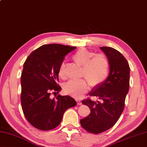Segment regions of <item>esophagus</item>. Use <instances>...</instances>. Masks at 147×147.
Here are the masks:
<instances>
[{
	"label": "esophagus",
	"instance_id": "34e87169",
	"mask_svg": "<svg viewBox=\"0 0 147 147\" xmlns=\"http://www.w3.org/2000/svg\"><path fill=\"white\" fill-rule=\"evenodd\" d=\"M77 103L79 105H82V102H81V101H80L79 99H77Z\"/></svg>",
	"mask_w": 147,
	"mask_h": 147
}]
</instances>
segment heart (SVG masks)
I'll return each mask as SVG.
<instances>
[{
  "label": "heart",
  "mask_w": 147,
  "mask_h": 147,
  "mask_svg": "<svg viewBox=\"0 0 147 147\" xmlns=\"http://www.w3.org/2000/svg\"><path fill=\"white\" fill-rule=\"evenodd\" d=\"M95 54L86 49L82 48L77 51L73 56L74 61L82 67V74L86 78L78 81H69L65 84L63 90L67 94L76 97H80L87 92L89 84L92 86L99 85L105 80L109 74V62L103 53ZM59 76L65 78V64L62 63L58 71Z\"/></svg>",
  "instance_id": "obj_1"
}]
</instances>
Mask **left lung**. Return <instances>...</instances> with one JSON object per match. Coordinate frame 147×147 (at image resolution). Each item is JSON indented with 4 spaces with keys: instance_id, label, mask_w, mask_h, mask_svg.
<instances>
[{
    "instance_id": "8db88e82",
    "label": "left lung",
    "mask_w": 147,
    "mask_h": 147,
    "mask_svg": "<svg viewBox=\"0 0 147 147\" xmlns=\"http://www.w3.org/2000/svg\"><path fill=\"white\" fill-rule=\"evenodd\" d=\"M109 62V74L103 82L95 86L89 92L90 96L99 100L87 99L82 104L91 113L80 120L84 129L92 134L105 131L115 125L124 108L125 97L129 88V66L120 52L111 47H100Z\"/></svg>"
}]
</instances>
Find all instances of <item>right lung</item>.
Masks as SVG:
<instances>
[{"instance_id": "add662e5", "label": "right lung", "mask_w": 147, "mask_h": 147, "mask_svg": "<svg viewBox=\"0 0 147 147\" xmlns=\"http://www.w3.org/2000/svg\"><path fill=\"white\" fill-rule=\"evenodd\" d=\"M76 47L59 44H44L33 51L23 65L21 76V102L23 114L30 124L47 131L61 123L67 109L76 102L69 95H50L59 93L58 71L65 56Z\"/></svg>"}]
</instances>
